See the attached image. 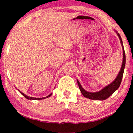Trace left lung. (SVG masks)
I'll return each mask as SVG.
<instances>
[{"instance_id":"1","label":"left lung","mask_w":133,"mask_h":133,"mask_svg":"<svg viewBox=\"0 0 133 133\" xmlns=\"http://www.w3.org/2000/svg\"><path fill=\"white\" fill-rule=\"evenodd\" d=\"M117 36L119 37L121 44L122 47H123V64H122L121 68V70L119 72L118 75H117L116 78L115 80H114L112 83L110 84L109 85H108V86H107L106 87H105V88L102 89L101 91L97 92H87V91H85V90L82 88V86H81L79 82L77 80L79 89L81 90V92L82 95L84 96L85 97H87V98H89L90 99L93 100H105L106 99H108L111 95H112V94L118 89L119 87L120 86V84L122 81V79H123V73H124L125 64H126V56H125V52L124 49V47H123V41H122L121 37L119 34H117Z\"/></svg>"}]
</instances>
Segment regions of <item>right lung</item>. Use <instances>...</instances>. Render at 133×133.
I'll use <instances>...</instances> for the list:
<instances>
[{
  "label": "right lung",
  "instance_id": "right-lung-1",
  "mask_svg": "<svg viewBox=\"0 0 133 133\" xmlns=\"http://www.w3.org/2000/svg\"><path fill=\"white\" fill-rule=\"evenodd\" d=\"M20 92L21 93V94H22L23 96H24V97H25V98L26 99H30V100H40V99H45V97H42V98H35V97H29V96H26L25 95V94H24V93H22V92H21V91H20ZM51 94H50V95H49L48 96H47V97H50V96H51Z\"/></svg>",
  "mask_w": 133,
  "mask_h": 133
}]
</instances>
